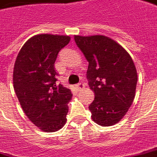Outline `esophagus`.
<instances>
[{
	"label": "esophagus",
	"instance_id": "esophagus-1",
	"mask_svg": "<svg viewBox=\"0 0 157 157\" xmlns=\"http://www.w3.org/2000/svg\"><path fill=\"white\" fill-rule=\"evenodd\" d=\"M76 87H77L78 90H82L84 88V84H83V83H78V84H76Z\"/></svg>",
	"mask_w": 157,
	"mask_h": 157
}]
</instances>
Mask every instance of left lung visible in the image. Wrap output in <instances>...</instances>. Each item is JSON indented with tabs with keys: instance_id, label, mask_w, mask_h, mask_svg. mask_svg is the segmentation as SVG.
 <instances>
[{
	"instance_id": "1",
	"label": "left lung",
	"mask_w": 157,
	"mask_h": 157,
	"mask_svg": "<svg viewBox=\"0 0 157 157\" xmlns=\"http://www.w3.org/2000/svg\"><path fill=\"white\" fill-rule=\"evenodd\" d=\"M89 62L87 78L94 99L89 106L92 120L102 126L116 124L133 103L137 83L136 66L119 43L100 35L74 36Z\"/></svg>"
}]
</instances>
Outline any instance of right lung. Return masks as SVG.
<instances>
[{"label": "right lung", "mask_w": 157, "mask_h": 157, "mask_svg": "<svg viewBox=\"0 0 157 157\" xmlns=\"http://www.w3.org/2000/svg\"><path fill=\"white\" fill-rule=\"evenodd\" d=\"M68 36L41 34L28 40L18 53L13 85L21 108L33 124L45 132L60 130L66 123L72 92L61 83L54 63Z\"/></svg>", "instance_id": "right-lung-1"}]
</instances>
